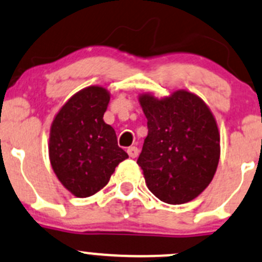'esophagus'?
<instances>
[{
  "instance_id": "34e87169",
  "label": "esophagus",
  "mask_w": 262,
  "mask_h": 262,
  "mask_svg": "<svg viewBox=\"0 0 262 262\" xmlns=\"http://www.w3.org/2000/svg\"><path fill=\"white\" fill-rule=\"evenodd\" d=\"M127 154H128V156H130V158H136V156L139 155V149H137L136 146L128 147Z\"/></svg>"
}]
</instances>
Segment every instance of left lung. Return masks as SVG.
I'll return each mask as SVG.
<instances>
[{
  "instance_id": "1",
  "label": "left lung",
  "mask_w": 262,
  "mask_h": 262,
  "mask_svg": "<svg viewBox=\"0 0 262 262\" xmlns=\"http://www.w3.org/2000/svg\"><path fill=\"white\" fill-rule=\"evenodd\" d=\"M147 136L137 164L160 201L182 204L212 182L220 161V132L211 110L196 94L177 91L158 99L141 94Z\"/></svg>"
}]
</instances>
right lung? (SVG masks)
<instances>
[{
    "label": "right lung",
    "instance_id": "1",
    "mask_svg": "<svg viewBox=\"0 0 262 262\" xmlns=\"http://www.w3.org/2000/svg\"><path fill=\"white\" fill-rule=\"evenodd\" d=\"M108 103V91L91 85L72 96L51 123V168L61 184L78 198L101 190L116 166L128 158L118 146L112 126L103 121Z\"/></svg>",
    "mask_w": 262,
    "mask_h": 262
}]
</instances>
